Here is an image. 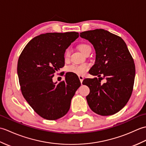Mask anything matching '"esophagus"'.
<instances>
[{"label":"esophagus","instance_id":"obj_1","mask_svg":"<svg viewBox=\"0 0 146 146\" xmlns=\"http://www.w3.org/2000/svg\"><path fill=\"white\" fill-rule=\"evenodd\" d=\"M78 78L80 80V82H81V83H82L83 80H84V77H83V76L82 75H78Z\"/></svg>","mask_w":146,"mask_h":146}]
</instances>
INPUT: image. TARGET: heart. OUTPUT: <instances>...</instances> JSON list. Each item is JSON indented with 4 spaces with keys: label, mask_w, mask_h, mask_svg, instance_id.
I'll return each instance as SVG.
<instances>
[{
    "label": "heart",
    "mask_w": 146,
    "mask_h": 146,
    "mask_svg": "<svg viewBox=\"0 0 146 146\" xmlns=\"http://www.w3.org/2000/svg\"><path fill=\"white\" fill-rule=\"evenodd\" d=\"M78 48L80 51H81L82 53L85 54L86 51H88L90 49H91L90 46L85 44V43H83V44H80L78 46ZM70 50L69 49H66V51L64 52V58L65 60H68L70 57ZM88 70V65L87 64L83 63L80 64H71L70 66L68 67V72H71L73 73L76 74V75H83L86 71Z\"/></svg>",
    "instance_id": "1"
}]
</instances>
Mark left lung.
Masks as SVG:
<instances>
[{"label":"left lung","mask_w":146,"mask_h":146,"mask_svg":"<svg viewBox=\"0 0 146 146\" xmlns=\"http://www.w3.org/2000/svg\"><path fill=\"white\" fill-rule=\"evenodd\" d=\"M95 50V61L90 74L98 78H86V100L91 110L102 116L111 115L124 107L134 86L135 68L134 60L124 41L108 31L99 29L80 33ZM106 80L101 83L102 76Z\"/></svg>","instance_id":"8db88e82"}]
</instances>
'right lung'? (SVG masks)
Masks as SVG:
<instances>
[{
	"instance_id": "add662e5",
	"label": "right lung",
	"mask_w": 146,
	"mask_h": 146,
	"mask_svg": "<svg viewBox=\"0 0 146 146\" xmlns=\"http://www.w3.org/2000/svg\"><path fill=\"white\" fill-rule=\"evenodd\" d=\"M78 37L76 32L42 34L31 40L19 58L17 75L22 94L45 119L54 120L66 115L81 85L75 74L66 73L64 81L58 84L52 82L54 73L64 66L65 51Z\"/></svg>"
}]
</instances>
